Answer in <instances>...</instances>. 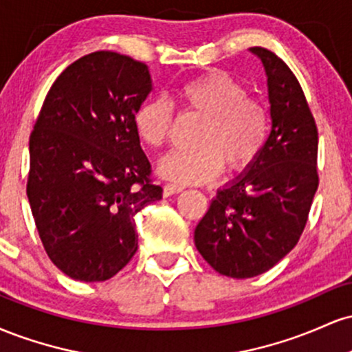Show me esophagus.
<instances>
[{
  "instance_id": "1",
  "label": "esophagus",
  "mask_w": 352,
  "mask_h": 352,
  "mask_svg": "<svg viewBox=\"0 0 352 352\" xmlns=\"http://www.w3.org/2000/svg\"><path fill=\"white\" fill-rule=\"evenodd\" d=\"M184 190V185L179 184H165L164 185V195L165 197H170L173 193H180Z\"/></svg>"
}]
</instances>
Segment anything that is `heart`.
<instances>
[{
  "label": "heart",
  "mask_w": 352,
  "mask_h": 352,
  "mask_svg": "<svg viewBox=\"0 0 352 352\" xmlns=\"http://www.w3.org/2000/svg\"><path fill=\"white\" fill-rule=\"evenodd\" d=\"M173 102L184 112L204 117L197 148H177L165 155L159 172L179 184H208L227 165L240 173L256 162L270 135V114L260 100L248 98L240 80L221 71H208L177 87ZM173 111L162 99L137 107L134 129L140 142L159 148L170 134Z\"/></svg>",
  "instance_id": "heart-1"
}]
</instances>
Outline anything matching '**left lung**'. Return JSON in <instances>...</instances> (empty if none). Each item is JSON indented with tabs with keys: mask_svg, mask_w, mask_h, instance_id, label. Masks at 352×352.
Listing matches in <instances>:
<instances>
[{
	"mask_svg": "<svg viewBox=\"0 0 352 352\" xmlns=\"http://www.w3.org/2000/svg\"><path fill=\"white\" fill-rule=\"evenodd\" d=\"M268 78L272 132L252 167L220 188L195 228V246L225 276L268 272L300 240L318 190V127L296 76L265 47H250Z\"/></svg>",
	"mask_w": 352,
	"mask_h": 352,
	"instance_id": "left-lung-1",
	"label": "left lung"
}]
</instances>
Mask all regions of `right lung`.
<instances>
[{"mask_svg":"<svg viewBox=\"0 0 352 352\" xmlns=\"http://www.w3.org/2000/svg\"><path fill=\"white\" fill-rule=\"evenodd\" d=\"M147 64L112 51L54 80L30 137L28 199L47 256L78 281H106L137 252L134 217L162 199L134 129Z\"/></svg>","mask_w":352,"mask_h":352,"instance_id":"obj_1","label":"right lung"}]
</instances>
